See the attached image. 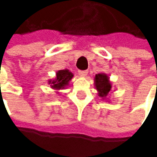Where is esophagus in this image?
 Here are the masks:
<instances>
[{
	"instance_id": "1",
	"label": "esophagus",
	"mask_w": 157,
	"mask_h": 157,
	"mask_svg": "<svg viewBox=\"0 0 157 157\" xmlns=\"http://www.w3.org/2000/svg\"><path fill=\"white\" fill-rule=\"evenodd\" d=\"M87 74V71H78V75L80 76V77H86Z\"/></svg>"
}]
</instances>
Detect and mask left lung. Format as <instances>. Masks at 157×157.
I'll return each instance as SVG.
<instances>
[{
	"label": "left lung",
	"instance_id": "8db88e82",
	"mask_svg": "<svg viewBox=\"0 0 157 157\" xmlns=\"http://www.w3.org/2000/svg\"><path fill=\"white\" fill-rule=\"evenodd\" d=\"M94 87L98 92V95L102 100L109 101L108 96L110 95L113 90L112 83L109 77L105 73H98L94 77Z\"/></svg>",
	"mask_w": 157,
	"mask_h": 157
}]
</instances>
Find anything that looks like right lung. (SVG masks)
Masks as SVG:
<instances>
[{
	"label": "right lung",
	"mask_w": 157,
	"mask_h": 157,
	"mask_svg": "<svg viewBox=\"0 0 157 157\" xmlns=\"http://www.w3.org/2000/svg\"><path fill=\"white\" fill-rule=\"evenodd\" d=\"M73 73L70 71L69 70H59L56 72V77L54 79H50L48 83L51 85V87L53 90H56L57 93L59 92V90H63L66 86H68L70 81L73 78Z\"/></svg>",
	"instance_id": "right-lung-1"
}]
</instances>
